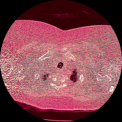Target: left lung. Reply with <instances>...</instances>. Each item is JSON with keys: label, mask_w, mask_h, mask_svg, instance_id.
<instances>
[{"label": "left lung", "mask_w": 122, "mask_h": 122, "mask_svg": "<svg viewBox=\"0 0 122 122\" xmlns=\"http://www.w3.org/2000/svg\"><path fill=\"white\" fill-rule=\"evenodd\" d=\"M72 73L71 75H70V78H71V80L72 81H73L74 83H76V81H78V77L76 76V73L78 72H76V69L74 70H72Z\"/></svg>", "instance_id": "1"}]
</instances>
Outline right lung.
<instances>
[{
    "mask_svg": "<svg viewBox=\"0 0 122 122\" xmlns=\"http://www.w3.org/2000/svg\"><path fill=\"white\" fill-rule=\"evenodd\" d=\"M46 73H45L44 72H43V74L42 73H41V78H43V79H47V76H48V73L47 74V71L46 70ZM44 77V78H43ZM41 78H40L41 79Z\"/></svg>",
    "mask_w": 122,
    "mask_h": 122,
    "instance_id": "obj_1",
    "label": "right lung"
}]
</instances>
